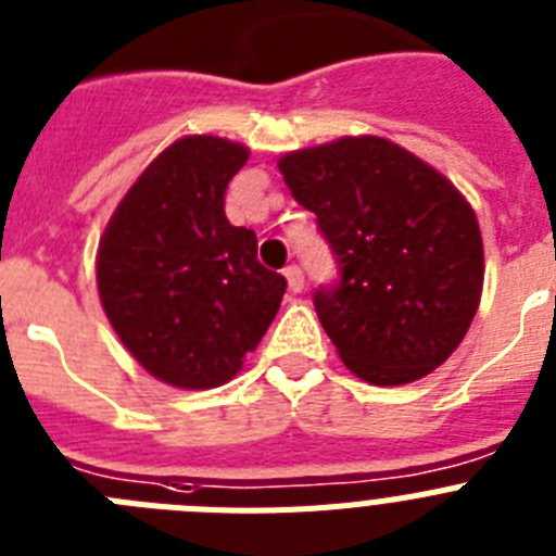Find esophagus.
Masks as SVG:
<instances>
[{"instance_id":"esophagus-1","label":"esophagus","mask_w":556,"mask_h":556,"mask_svg":"<svg viewBox=\"0 0 556 556\" xmlns=\"http://www.w3.org/2000/svg\"><path fill=\"white\" fill-rule=\"evenodd\" d=\"M283 275H287V283L292 292H303V287H306V281H303V269L301 267H287L283 269Z\"/></svg>"}]
</instances>
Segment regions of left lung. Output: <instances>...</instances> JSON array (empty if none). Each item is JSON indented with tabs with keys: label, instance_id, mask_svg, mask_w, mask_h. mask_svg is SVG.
Masks as SVG:
<instances>
[{
	"label": "left lung",
	"instance_id": "1",
	"mask_svg": "<svg viewBox=\"0 0 556 556\" xmlns=\"http://www.w3.org/2000/svg\"><path fill=\"white\" fill-rule=\"evenodd\" d=\"M278 169L337 255L339 281L314 292V308L348 370L397 387L443 365L468 333L484 283L468 200L378 136L287 152Z\"/></svg>",
	"mask_w": 556,
	"mask_h": 556
}]
</instances>
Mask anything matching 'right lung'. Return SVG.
Returning a JSON list of instances; mask_svg holds the SVG:
<instances>
[{"label":"right lung","instance_id":"add662e5","mask_svg":"<svg viewBox=\"0 0 556 556\" xmlns=\"http://www.w3.org/2000/svg\"><path fill=\"white\" fill-rule=\"evenodd\" d=\"M248 147L186 136L166 147L113 211L97 287L113 331L150 376L211 390L275 320L287 278L258 262L250 228L225 217V189Z\"/></svg>","mask_w":556,"mask_h":556}]
</instances>
